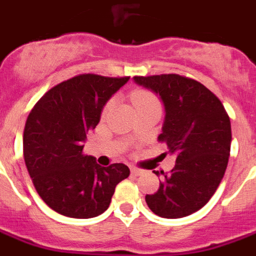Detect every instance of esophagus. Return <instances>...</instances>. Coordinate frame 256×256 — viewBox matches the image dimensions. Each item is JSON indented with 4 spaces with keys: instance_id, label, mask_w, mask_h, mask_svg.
<instances>
[{
    "instance_id": "1",
    "label": "esophagus",
    "mask_w": 256,
    "mask_h": 256,
    "mask_svg": "<svg viewBox=\"0 0 256 256\" xmlns=\"http://www.w3.org/2000/svg\"><path fill=\"white\" fill-rule=\"evenodd\" d=\"M144 171L140 170V168H131V174L134 175V176H139V175L143 174Z\"/></svg>"
}]
</instances>
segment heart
Listing matches in <instances>:
<instances>
[{"label": "heart", "mask_w": 256, "mask_h": 256, "mask_svg": "<svg viewBox=\"0 0 256 256\" xmlns=\"http://www.w3.org/2000/svg\"><path fill=\"white\" fill-rule=\"evenodd\" d=\"M131 99H132V103H134L135 108H139V106H153V104H157L156 98L153 96L150 92L146 90H136L132 92L131 95Z\"/></svg>", "instance_id": "obj_1"}]
</instances>
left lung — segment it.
Returning a JSON list of instances; mask_svg holds the SVG:
<instances>
[{
  "label": "left lung",
  "instance_id": "8db88e82",
  "mask_svg": "<svg viewBox=\"0 0 256 256\" xmlns=\"http://www.w3.org/2000/svg\"><path fill=\"white\" fill-rule=\"evenodd\" d=\"M136 85L158 96L165 110L160 142L176 157L170 174L162 175L148 208L161 218L178 219L198 211L220 184L230 158L232 130L220 100L208 88L179 74L134 77Z\"/></svg>",
  "mask_w": 256,
  "mask_h": 256
}]
</instances>
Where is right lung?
I'll return each mask as SVG.
<instances>
[{
	"label": "right lung",
	"instance_id": "right-lung-1",
	"mask_svg": "<svg viewBox=\"0 0 256 256\" xmlns=\"http://www.w3.org/2000/svg\"><path fill=\"white\" fill-rule=\"evenodd\" d=\"M128 78L76 76L48 90L26 118V166L40 197L64 216L88 219L103 214L116 186L130 175L124 164L104 168L82 152L106 102Z\"/></svg>",
	"mask_w": 256,
	"mask_h": 256
}]
</instances>
